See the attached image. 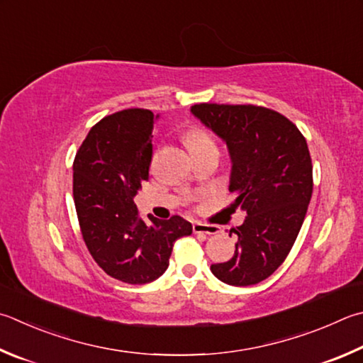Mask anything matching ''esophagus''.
I'll return each instance as SVG.
<instances>
[{"label":"esophagus","mask_w":363,"mask_h":363,"mask_svg":"<svg viewBox=\"0 0 363 363\" xmlns=\"http://www.w3.org/2000/svg\"><path fill=\"white\" fill-rule=\"evenodd\" d=\"M194 233L196 235H216L219 233V227L217 225H208V223H201V222H195L194 223Z\"/></svg>","instance_id":"esophagus-1"}]
</instances>
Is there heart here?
I'll return each mask as SVG.
<instances>
[{
    "instance_id": "heart-1",
    "label": "heart",
    "mask_w": 363,
    "mask_h": 363,
    "mask_svg": "<svg viewBox=\"0 0 363 363\" xmlns=\"http://www.w3.org/2000/svg\"><path fill=\"white\" fill-rule=\"evenodd\" d=\"M184 141H186L187 147L192 154L204 152V150H217V146L213 138L199 127L189 128L186 131V135H184Z\"/></svg>"
}]
</instances>
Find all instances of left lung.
<instances>
[{
	"mask_svg": "<svg viewBox=\"0 0 363 363\" xmlns=\"http://www.w3.org/2000/svg\"><path fill=\"white\" fill-rule=\"evenodd\" d=\"M192 113L227 143L232 206L246 211L232 228V259L211 265L230 286L267 279L291 252L313 194V163L301 131L286 116L254 104L199 103Z\"/></svg>",
	"mask_w": 363,
	"mask_h": 363,
	"instance_id": "left-lung-1",
	"label": "left lung"
}]
</instances>
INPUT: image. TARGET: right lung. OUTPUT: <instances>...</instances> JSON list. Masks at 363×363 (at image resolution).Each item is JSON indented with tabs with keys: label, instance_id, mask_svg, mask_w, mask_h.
Wrapping results in <instances>:
<instances>
[{
	"label": "right lung",
	"instance_id": "right-lung-1",
	"mask_svg": "<svg viewBox=\"0 0 363 363\" xmlns=\"http://www.w3.org/2000/svg\"><path fill=\"white\" fill-rule=\"evenodd\" d=\"M152 111L130 108L101 118L89 131L72 163V196L90 255L111 278L146 284L164 273L174 241L192 223L173 216H140L133 196L149 179Z\"/></svg>",
	"mask_w": 363,
	"mask_h": 363
}]
</instances>
